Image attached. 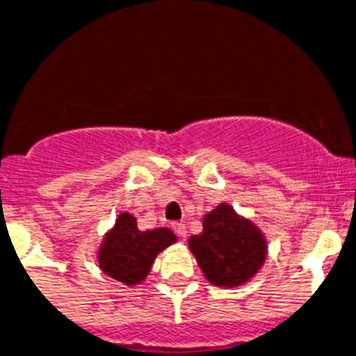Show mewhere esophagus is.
<instances>
[{"instance_id":"esophagus-1","label":"esophagus","mask_w":356,"mask_h":356,"mask_svg":"<svg viewBox=\"0 0 356 356\" xmlns=\"http://www.w3.org/2000/svg\"><path fill=\"white\" fill-rule=\"evenodd\" d=\"M172 229H175L176 235L180 238L187 237V226H185L184 222H172Z\"/></svg>"}]
</instances>
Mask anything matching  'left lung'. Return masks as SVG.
Instances as JSON below:
<instances>
[{"label": "left lung", "mask_w": 356, "mask_h": 356, "mask_svg": "<svg viewBox=\"0 0 356 356\" xmlns=\"http://www.w3.org/2000/svg\"><path fill=\"white\" fill-rule=\"evenodd\" d=\"M188 248L210 284L225 289L250 282L267 254V241L260 228L228 203L205 213L203 232L188 238Z\"/></svg>", "instance_id": "8db88e82"}]
</instances>
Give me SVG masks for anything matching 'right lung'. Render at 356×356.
I'll return each mask as SVG.
<instances>
[{
    "mask_svg": "<svg viewBox=\"0 0 356 356\" xmlns=\"http://www.w3.org/2000/svg\"><path fill=\"white\" fill-rule=\"evenodd\" d=\"M176 241L178 238L169 228L140 232L137 219L122 212L103 238L97 251V264L110 278L124 285H137L146 280L156 254Z\"/></svg>",
    "mask_w": 356,
    "mask_h": 356,
    "instance_id": "obj_1",
    "label": "right lung"
}]
</instances>
